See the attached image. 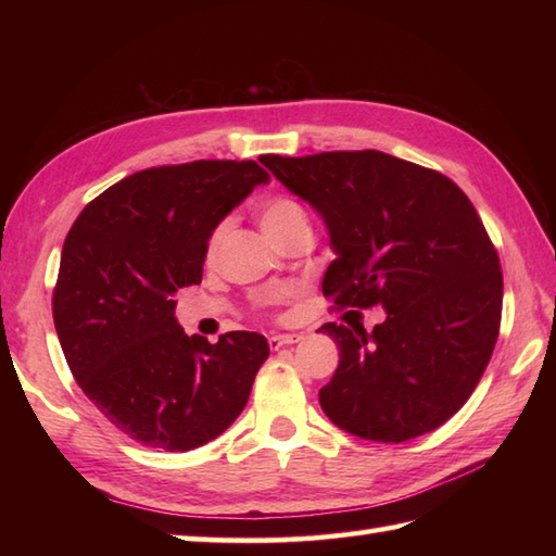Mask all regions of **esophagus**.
Segmentation results:
<instances>
[{"label":"esophagus","instance_id":"esophagus-1","mask_svg":"<svg viewBox=\"0 0 556 556\" xmlns=\"http://www.w3.org/2000/svg\"><path fill=\"white\" fill-rule=\"evenodd\" d=\"M303 339V334H271L267 341H269V349L279 351L281 346H291V344H299V341Z\"/></svg>","mask_w":556,"mask_h":556}]
</instances>
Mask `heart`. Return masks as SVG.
<instances>
[{
    "label": "heart",
    "mask_w": 556,
    "mask_h": 556,
    "mask_svg": "<svg viewBox=\"0 0 556 556\" xmlns=\"http://www.w3.org/2000/svg\"><path fill=\"white\" fill-rule=\"evenodd\" d=\"M257 217H260V227H263V231L275 243H279L281 239H287V236H291L293 231L311 229L308 215H305L303 205L299 203V200H293L289 195H277V198L265 200V203L260 205V210H257ZM224 233H227V224H219V227L210 233L207 248H205L207 260L217 257ZM289 291L291 289L279 291V296H287Z\"/></svg>",
    "instance_id": "1"
}]
</instances>
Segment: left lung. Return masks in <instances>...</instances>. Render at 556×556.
I'll return each instance as SVG.
<instances>
[{"mask_svg":"<svg viewBox=\"0 0 556 556\" xmlns=\"http://www.w3.org/2000/svg\"><path fill=\"white\" fill-rule=\"evenodd\" d=\"M260 162L327 224L337 257L325 296L387 311L370 334L320 327L339 349L320 389L325 416L389 444L440 428L473 394L500 337L502 267L473 203L444 174L380 150Z\"/></svg>","mask_w":556,"mask_h":556,"instance_id":"left-lung-1","label":"left lung"}]
</instances>
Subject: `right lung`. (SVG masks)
Listing matches in <instances>:
<instances>
[{
	"mask_svg": "<svg viewBox=\"0 0 556 556\" xmlns=\"http://www.w3.org/2000/svg\"><path fill=\"white\" fill-rule=\"evenodd\" d=\"M267 181L253 160L150 167L90 200L66 233L52 296L59 344L83 394L138 444L203 446L251 396L267 339L188 337L174 293L200 285L210 233Z\"/></svg>",
	"mask_w": 556,
	"mask_h": 556,
	"instance_id": "obj_1",
	"label": "right lung"
}]
</instances>
